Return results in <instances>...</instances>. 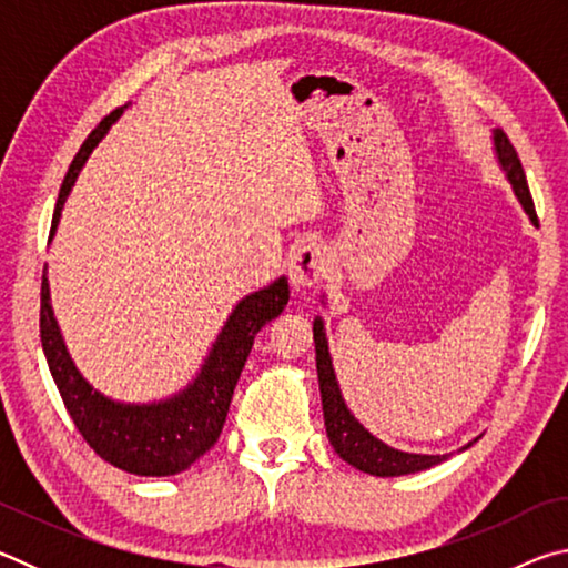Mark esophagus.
I'll use <instances>...</instances> for the list:
<instances>
[{"mask_svg": "<svg viewBox=\"0 0 568 568\" xmlns=\"http://www.w3.org/2000/svg\"><path fill=\"white\" fill-rule=\"evenodd\" d=\"M328 271V253L318 243L297 245L287 257V277L295 293H305Z\"/></svg>", "mask_w": 568, "mask_h": 568, "instance_id": "obj_1", "label": "esophagus"}]
</instances>
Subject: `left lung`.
Returning <instances> with one entry per match:
<instances>
[{
  "label": "left lung",
  "instance_id": "left-lung-1",
  "mask_svg": "<svg viewBox=\"0 0 568 568\" xmlns=\"http://www.w3.org/2000/svg\"><path fill=\"white\" fill-rule=\"evenodd\" d=\"M494 155L498 168L504 170V175L511 185L514 195L518 200V205L524 207V213L531 220V225L538 227L536 220V210H534V200L531 192H528L526 185V175L521 162H518V155L511 142L504 134V130L494 128ZM325 305V295L323 301ZM313 343H315V368H318V383H321V400H323V418H325V434H328L331 446L335 448L345 464H351L353 468L363 470V474L371 476H381V478H390V476H406V474H418V470H426L430 466L444 464L448 454H408V450L393 448L388 444H383L378 436H373L363 423L353 416V410L348 408V403L343 398L341 383L335 378V368H333V358H331V348H328V335H325V323L321 315H315L313 321ZM478 438L468 440L464 448L466 450L476 444Z\"/></svg>",
  "mask_w": 568,
  "mask_h": 568
}]
</instances>
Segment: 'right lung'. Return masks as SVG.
<instances>
[{"label":"right lung","mask_w":568,"mask_h":568,"mask_svg":"<svg viewBox=\"0 0 568 568\" xmlns=\"http://www.w3.org/2000/svg\"><path fill=\"white\" fill-rule=\"evenodd\" d=\"M128 108L130 104H124L110 118H104L77 152L57 197L50 243L60 227L64 203L82 168L88 165L94 148ZM287 297H291V287L285 275L275 277L261 291L240 297L187 386L160 400L128 403L104 396L74 365L60 323L54 318L44 265L40 311L44 358L77 430L90 448H94V454L134 476H175L215 446L255 335L265 323L275 321L285 311Z\"/></svg>","instance_id":"add662e5"}]
</instances>
